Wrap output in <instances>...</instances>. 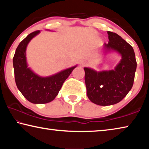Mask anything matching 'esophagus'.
<instances>
[{
    "mask_svg": "<svg viewBox=\"0 0 149 149\" xmlns=\"http://www.w3.org/2000/svg\"><path fill=\"white\" fill-rule=\"evenodd\" d=\"M80 66L81 67H84V66H85V65H87V62L84 61V60H82V61L80 62Z\"/></svg>",
    "mask_w": 149,
    "mask_h": 149,
    "instance_id": "obj_1",
    "label": "esophagus"
}]
</instances>
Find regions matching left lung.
I'll list each match as a JSON object with an SVG mask.
<instances>
[{
    "mask_svg": "<svg viewBox=\"0 0 149 149\" xmlns=\"http://www.w3.org/2000/svg\"><path fill=\"white\" fill-rule=\"evenodd\" d=\"M108 43H104L105 52L114 51L122 58L114 70L97 72L84 68L87 95L92 102L100 106L120 102L132 89L137 68L133 47L115 33L108 31Z\"/></svg>",
    "mask_w": 149,
    "mask_h": 149,
    "instance_id": "8db88e82",
    "label": "left lung"
}]
</instances>
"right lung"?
Here are the masks:
<instances>
[{
    "label": "right lung",
    "mask_w": 149,
    "mask_h": 149,
    "mask_svg": "<svg viewBox=\"0 0 149 149\" xmlns=\"http://www.w3.org/2000/svg\"><path fill=\"white\" fill-rule=\"evenodd\" d=\"M41 32L34 31L20 42L13 58L14 77L17 89L24 97L33 104H45L53 100L65 80L77 65L62 70L50 76L41 77L28 67L26 49L30 41Z\"/></svg>",
    "instance_id": "obj_1"
}]
</instances>
